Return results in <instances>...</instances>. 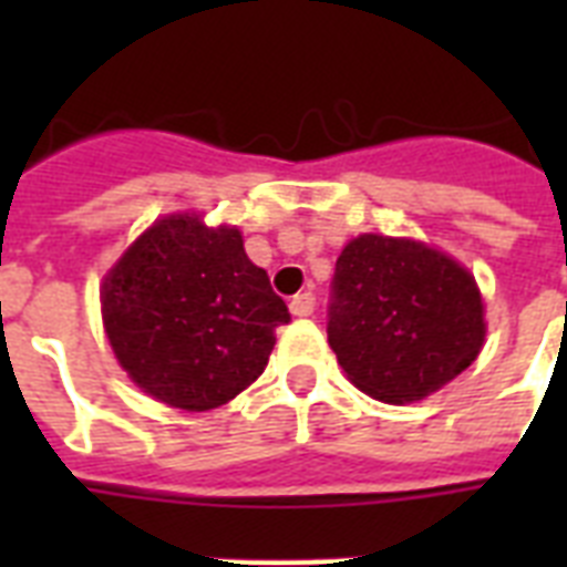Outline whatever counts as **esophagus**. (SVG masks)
<instances>
[{
	"label": "esophagus",
	"instance_id": "34e87169",
	"mask_svg": "<svg viewBox=\"0 0 567 567\" xmlns=\"http://www.w3.org/2000/svg\"><path fill=\"white\" fill-rule=\"evenodd\" d=\"M311 311H315V293L302 291L297 293L291 300V315L293 318H309Z\"/></svg>",
	"mask_w": 567,
	"mask_h": 567
}]
</instances>
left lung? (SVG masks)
<instances>
[{"label": "left lung", "instance_id": "obj_1", "mask_svg": "<svg viewBox=\"0 0 567 567\" xmlns=\"http://www.w3.org/2000/svg\"><path fill=\"white\" fill-rule=\"evenodd\" d=\"M329 347L359 391L414 403L474 362L485 309L474 276L421 240L359 235L332 276Z\"/></svg>", "mask_w": 567, "mask_h": 567}]
</instances>
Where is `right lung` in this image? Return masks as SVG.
I'll return each mask as SVG.
<instances>
[{
  "label": "right lung",
  "mask_w": 567,
  "mask_h": 567,
  "mask_svg": "<svg viewBox=\"0 0 567 567\" xmlns=\"http://www.w3.org/2000/svg\"><path fill=\"white\" fill-rule=\"evenodd\" d=\"M288 306L235 226L153 223L102 282L111 350L137 388L185 412L229 403L267 368Z\"/></svg>",
  "instance_id": "1"
}]
</instances>
